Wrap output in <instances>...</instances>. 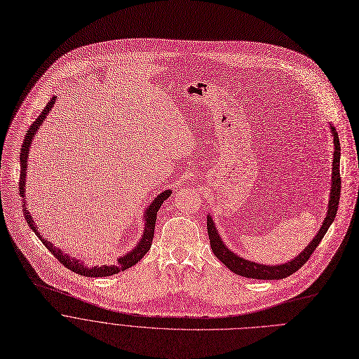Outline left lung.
I'll list each match as a JSON object with an SVG mask.
<instances>
[{
    "instance_id": "left-lung-1",
    "label": "left lung",
    "mask_w": 359,
    "mask_h": 359,
    "mask_svg": "<svg viewBox=\"0 0 359 359\" xmlns=\"http://www.w3.org/2000/svg\"><path fill=\"white\" fill-rule=\"evenodd\" d=\"M331 135L334 138V154H332V174H331V189H330V201L325 218L323 221V225L318 231V233L314 236V239L303 249L302 253H299L294 259L289 260L287 263L281 264H262L256 263L248 259H243L242 256L233 253L222 241L217 226H215L212 215H208L206 218V226H208V235L210 248L217 256L229 270H232L235 274L249 278H259V280H280L293 274L297 271L313 255V252L317 249L318 243L327 233L328 228L331 226L332 221L335 219L338 203H339V192H341V177H339V158H341V147H339V138L338 133L334 126H328Z\"/></svg>"
}]
</instances>
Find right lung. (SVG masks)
<instances>
[{"label":"right lung","mask_w":359,"mask_h":359,"mask_svg":"<svg viewBox=\"0 0 359 359\" xmlns=\"http://www.w3.org/2000/svg\"><path fill=\"white\" fill-rule=\"evenodd\" d=\"M57 96H53L45 106V109L42 110V113L36 117V120L31 124L29 130L27 131V135L24 138L22 142V149H21V156H20V164H21V174H20V194L22 196V212L24 217L28 222V226H31L32 232H35V235L41 239V242L45 245V248L67 269H70L72 271H75L78 274L86 276V277H104V276H111V274H117L131 266H134L135 263H138L141 260V257L144 256L150 248H151V242L154 238V228H156V221H157V212L161 208L163 202L171 195V189H165L163 192H160L154 201L146 208L144 213H142V222H144V231H142V235L140 238V241L137 242V245L124 256H120L117 259V264H104V266H86L82 260L72 257L69 253H65L62 249H59L57 246H55L53 243H50L46 238H43V235H41V232L38 231V226L35 224V221L32 219V215L27 208V202H25V181H27V168H28V154H29V147L34 141V137L36 135L39 127L42 126L43 120L46 118V116L49 114V111L52 110L53 104L56 103Z\"/></svg>","instance_id":"obj_1"}]
</instances>
